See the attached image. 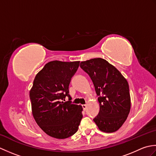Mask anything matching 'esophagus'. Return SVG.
<instances>
[{"label": "esophagus", "instance_id": "1", "mask_svg": "<svg viewBox=\"0 0 156 156\" xmlns=\"http://www.w3.org/2000/svg\"><path fill=\"white\" fill-rule=\"evenodd\" d=\"M82 108H83V109H84V111H85L86 109H87V105H82Z\"/></svg>", "mask_w": 156, "mask_h": 156}]
</instances>
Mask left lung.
<instances>
[{
    "mask_svg": "<svg viewBox=\"0 0 156 156\" xmlns=\"http://www.w3.org/2000/svg\"><path fill=\"white\" fill-rule=\"evenodd\" d=\"M80 68L93 82L100 111L93 120L105 133L117 131L127 119L131 97L127 80L115 66L102 58L81 62Z\"/></svg>",
    "mask_w": 156,
    "mask_h": 156,
    "instance_id": "1",
    "label": "left lung"
}]
</instances>
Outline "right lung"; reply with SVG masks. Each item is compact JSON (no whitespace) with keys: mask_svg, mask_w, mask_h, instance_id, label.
<instances>
[{"mask_svg":"<svg viewBox=\"0 0 156 156\" xmlns=\"http://www.w3.org/2000/svg\"><path fill=\"white\" fill-rule=\"evenodd\" d=\"M80 62L51 61L36 75L29 92L32 114L40 128L50 137L66 139L78 129L81 105L72 104L69 94L71 78ZM68 96L70 100L65 101Z\"/></svg>","mask_w":156,"mask_h":156,"instance_id":"right-lung-1","label":"right lung"}]
</instances>
